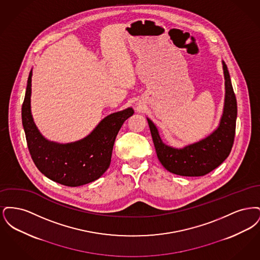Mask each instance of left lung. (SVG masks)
<instances>
[{"label":"left lung","mask_w":260,"mask_h":260,"mask_svg":"<svg viewBox=\"0 0 260 260\" xmlns=\"http://www.w3.org/2000/svg\"><path fill=\"white\" fill-rule=\"evenodd\" d=\"M222 68L225 80L222 116L218 126L210 136L182 148H175L162 142L157 126L147 118L158 159L170 173L202 176L216 169L229 156L235 137L237 100L227 65L223 60Z\"/></svg>","instance_id":"obj_1"}]
</instances>
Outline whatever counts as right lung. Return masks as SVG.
I'll use <instances>...</instances> for the list:
<instances>
[{
  "instance_id": "1",
  "label": "right lung",
  "mask_w": 260,
  "mask_h": 260,
  "mask_svg": "<svg viewBox=\"0 0 260 260\" xmlns=\"http://www.w3.org/2000/svg\"><path fill=\"white\" fill-rule=\"evenodd\" d=\"M32 70L22 104V124L27 145L38 170L50 180L70 187L92 182L107 171L116 136L124 121L134 115L128 107L99 122L88 136L70 143L48 140L38 129L31 113Z\"/></svg>"
}]
</instances>
